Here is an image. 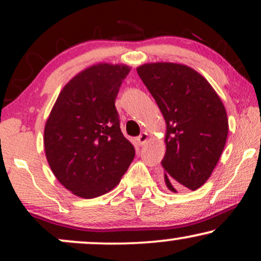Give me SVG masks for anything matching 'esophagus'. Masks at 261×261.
<instances>
[{"label": "esophagus", "mask_w": 261, "mask_h": 261, "mask_svg": "<svg viewBox=\"0 0 261 261\" xmlns=\"http://www.w3.org/2000/svg\"><path fill=\"white\" fill-rule=\"evenodd\" d=\"M148 140V134L146 132H142V133L137 138V141L139 145H145Z\"/></svg>", "instance_id": "34e87169"}]
</instances>
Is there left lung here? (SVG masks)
Returning <instances> with one entry per match:
<instances>
[{
	"instance_id": "1",
	"label": "left lung",
	"mask_w": 261,
	"mask_h": 261,
	"mask_svg": "<svg viewBox=\"0 0 261 261\" xmlns=\"http://www.w3.org/2000/svg\"><path fill=\"white\" fill-rule=\"evenodd\" d=\"M139 77L166 123L164 181L172 192L197 190L212 176L226 145L228 119L220 96L190 66L147 63Z\"/></svg>"
}]
</instances>
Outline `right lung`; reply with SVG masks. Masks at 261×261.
<instances>
[{"label": "right lung", "mask_w": 261, "mask_h": 261, "mask_svg": "<svg viewBox=\"0 0 261 261\" xmlns=\"http://www.w3.org/2000/svg\"><path fill=\"white\" fill-rule=\"evenodd\" d=\"M126 64L98 63L65 84L45 124L49 167L64 188L95 198L120 183L135 155L120 129L115 99L129 73Z\"/></svg>", "instance_id": "right-lung-1"}]
</instances>
